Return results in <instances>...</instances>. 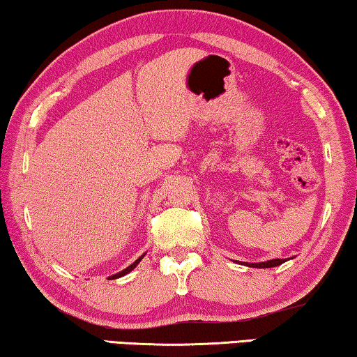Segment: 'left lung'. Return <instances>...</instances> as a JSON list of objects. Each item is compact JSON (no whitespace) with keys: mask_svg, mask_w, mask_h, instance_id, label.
<instances>
[{"mask_svg":"<svg viewBox=\"0 0 357 357\" xmlns=\"http://www.w3.org/2000/svg\"><path fill=\"white\" fill-rule=\"evenodd\" d=\"M286 262V259H271V261H266V262H238V264H243V266H248V267H255V268H268V267H277L280 264H283Z\"/></svg>","mask_w":357,"mask_h":357,"instance_id":"8db88e82","label":"left lung"}]
</instances>
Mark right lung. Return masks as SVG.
I'll return each instance as SVG.
<instances>
[{"label":"right lung","mask_w":357,"mask_h":357,"mask_svg":"<svg viewBox=\"0 0 357 357\" xmlns=\"http://www.w3.org/2000/svg\"><path fill=\"white\" fill-rule=\"evenodd\" d=\"M144 256H145V253H144L142 256H140V258H139V259H136V261H134L131 266H128V267H126V268H123V271H121V272H119V273H115V275H110L109 278H110V280H115V278L125 277V275H126V273H130V272L132 271V268H136V266L139 264V262H140V261H142V258H144Z\"/></svg>","instance_id":"1"}]
</instances>
